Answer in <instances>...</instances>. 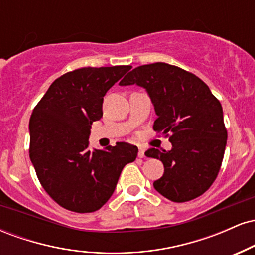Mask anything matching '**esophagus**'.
I'll list each match as a JSON object with an SVG mask.
<instances>
[{
  "mask_svg": "<svg viewBox=\"0 0 255 255\" xmlns=\"http://www.w3.org/2000/svg\"><path fill=\"white\" fill-rule=\"evenodd\" d=\"M137 157H139V158H144L145 157V148L144 147H139V152H137Z\"/></svg>",
  "mask_w": 255,
  "mask_h": 255,
  "instance_id": "esophagus-1",
  "label": "esophagus"
}]
</instances>
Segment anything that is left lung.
<instances>
[{
	"label": "left lung",
	"mask_w": 255,
	"mask_h": 255,
	"mask_svg": "<svg viewBox=\"0 0 255 255\" xmlns=\"http://www.w3.org/2000/svg\"><path fill=\"white\" fill-rule=\"evenodd\" d=\"M134 84L146 89L154 105L153 129L172 145L170 151L145 152L164 165L153 187L175 203L200 197L215 182L224 157L228 133L221 103L200 78L164 62L136 67L120 81Z\"/></svg>",
	"instance_id": "left-lung-1"
}]
</instances>
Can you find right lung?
<instances>
[{
    "mask_svg": "<svg viewBox=\"0 0 255 255\" xmlns=\"http://www.w3.org/2000/svg\"><path fill=\"white\" fill-rule=\"evenodd\" d=\"M130 66L86 67L57 78L30 119V158L44 191L63 209L95 212L113 195L137 147L127 142L90 150L92 122L103 116V97Z\"/></svg>",
    "mask_w": 255,
    "mask_h": 255,
    "instance_id": "obj_1",
    "label": "right lung"
}]
</instances>
